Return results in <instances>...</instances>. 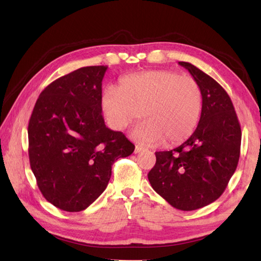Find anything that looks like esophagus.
Listing matches in <instances>:
<instances>
[{
    "instance_id": "34e87169",
    "label": "esophagus",
    "mask_w": 261,
    "mask_h": 261,
    "mask_svg": "<svg viewBox=\"0 0 261 261\" xmlns=\"http://www.w3.org/2000/svg\"><path fill=\"white\" fill-rule=\"evenodd\" d=\"M143 150H146L145 147H142V146H140V145H136V148H135V152H136V153L141 152V151H143Z\"/></svg>"
}]
</instances>
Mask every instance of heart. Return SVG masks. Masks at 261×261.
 I'll return each mask as SVG.
<instances>
[{"label":"heart","mask_w":261,"mask_h":261,"mask_svg":"<svg viewBox=\"0 0 261 261\" xmlns=\"http://www.w3.org/2000/svg\"><path fill=\"white\" fill-rule=\"evenodd\" d=\"M201 86L191 76L173 70H148L120 80L102 95L105 115L116 130H124L141 118L135 138L146 143L179 145L190 138L202 113Z\"/></svg>","instance_id":"heart-1"}]
</instances>
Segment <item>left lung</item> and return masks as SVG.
<instances>
[{"instance_id":"1","label":"left lung","mask_w":261,"mask_h":261,"mask_svg":"<svg viewBox=\"0 0 261 261\" xmlns=\"http://www.w3.org/2000/svg\"><path fill=\"white\" fill-rule=\"evenodd\" d=\"M201 86V119L194 134L169 151H157L152 188L171 206L193 211L216 201L237 169L241 127L228 93L195 66L179 62Z\"/></svg>"}]
</instances>
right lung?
<instances>
[{"mask_svg":"<svg viewBox=\"0 0 261 261\" xmlns=\"http://www.w3.org/2000/svg\"><path fill=\"white\" fill-rule=\"evenodd\" d=\"M107 66H87L59 77L39 95L28 126L29 159L49 203L80 212L107 188L112 165L135 151L104 123L102 81Z\"/></svg>","mask_w":261,"mask_h":261,"instance_id":"add662e5","label":"right lung"}]
</instances>
